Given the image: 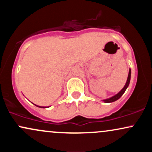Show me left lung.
I'll return each mask as SVG.
<instances>
[{"label": "left lung", "mask_w": 152, "mask_h": 152, "mask_svg": "<svg viewBox=\"0 0 152 152\" xmlns=\"http://www.w3.org/2000/svg\"><path fill=\"white\" fill-rule=\"evenodd\" d=\"M131 73H132V71H131V69H129V75H128V78H127V80H126V84L124 85V88H122V89L119 92H118V94H116V95L110 97L109 99H104L103 100V102H105V103H111V102H114L115 101L118 100V99L120 98V97L122 95H123L124 94L125 91L126 90V88H128L129 85V83H130V79H131Z\"/></svg>", "instance_id": "left-lung-1"}]
</instances>
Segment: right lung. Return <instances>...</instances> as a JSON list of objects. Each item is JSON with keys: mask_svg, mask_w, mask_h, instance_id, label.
Masks as SVG:
<instances>
[{"mask_svg": "<svg viewBox=\"0 0 152 152\" xmlns=\"http://www.w3.org/2000/svg\"><path fill=\"white\" fill-rule=\"evenodd\" d=\"M35 106H38V107H40V108H48L49 107V106H48V107H46V106H37V105H36V104H34Z\"/></svg>", "mask_w": 152, "mask_h": 152, "instance_id": "obj_1", "label": "right lung"}]
</instances>
